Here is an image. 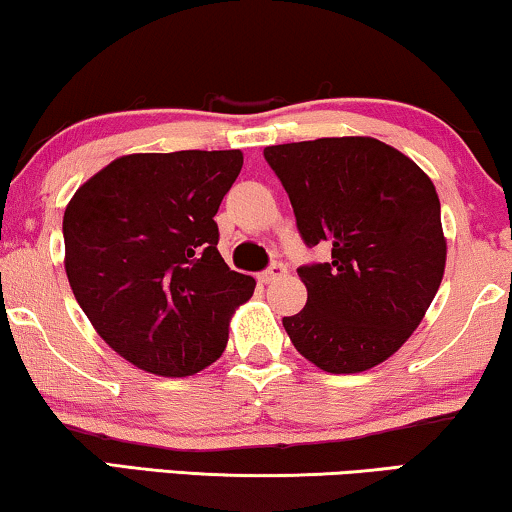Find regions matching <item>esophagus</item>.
Wrapping results in <instances>:
<instances>
[{
    "label": "esophagus",
    "mask_w": 512,
    "mask_h": 512,
    "mask_svg": "<svg viewBox=\"0 0 512 512\" xmlns=\"http://www.w3.org/2000/svg\"><path fill=\"white\" fill-rule=\"evenodd\" d=\"M282 275H287V265H284V263H272L268 270L261 272V282L263 284H270V282L280 280Z\"/></svg>",
    "instance_id": "esophagus-1"
}]
</instances>
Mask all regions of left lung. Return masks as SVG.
Instances as JSON below:
<instances>
[{
    "instance_id": "left-lung-1",
    "label": "left lung",
    "mask_w": 512,
    "mask_h": 512,
    "mask_svg": "<svg viewBox=\"0 0 512 512\" xmlns=\"http://www.w3.org/2000/svg\"><path fill=\"white\" fill-rule=\"evenodd\" d=\"M308 247L331 261L301 265V313L282 324L305 360L329 374L386 362L414 334L444 275L440 197L400 150L369 136L270 145Z\"/></svg>"
}]
</instances>
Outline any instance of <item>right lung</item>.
<instances>
[{
	"label": "right lung",
	"instance_id": "1",
	"mask_svg": "<svg viewBox=\"0 0 512 512\" xmlns=\"http://www.w3.org/2000/svg\"><path fill=\"white\" fill-rule=\"evenodd\" d=\"M240 150L138 152L91 176L65 207V272L98 336L134 367L192 376L216 362L254 277L218 254L214 221Z\"/></svg>",
	"mask_w": 512,
	"mask_h": 512
}]
</instances>
